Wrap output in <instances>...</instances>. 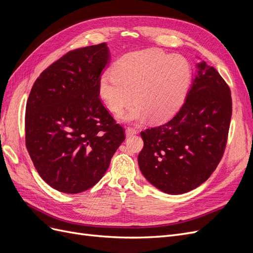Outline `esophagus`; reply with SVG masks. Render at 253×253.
<instances>
[{
	"label": "esophagus",
	"instance_id": "esophagus-1",
	"mask_svg": "<svg viewBox=\"0 0 253 253\" xmlns=\"http://www.w3.org/2000/svg\"><path fill=\"white\" fill-rule=\"evenodd\" d=\"M135 134H137V129H135L134 127H126V137H129V136H133V135H135Z\"/></svg>",
	"mask_w": 253,
	"mask_h": 253
}]
</instances>
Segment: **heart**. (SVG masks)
Instances as JSON below:
<instances>
[{
    "label": "heart",
    "instance_id": "obj_1",
    "mask_svg": "<svg viewBox=\"0 0 253 253\" xmlns=\"http://www.w3.org/2000/svg\"><path fill=\"white\" fill-rule=\"evenodd\" d=\"M191 67L181 56L159 50L134 51L121 57L114 72L102 75L99 91L108 108L119 113L137 101L122 118L141 121L151 116L162 121L177 111L187 96Z\"/></svg>",
    "mask_w": 253,
    "mask_h": 253
}]
</instances>
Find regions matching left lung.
<instances>
[{
  "mask_svg": "<svg viewBox=\"0 0 253 253\" xmlns=\"http://www.w3.org/2000/svg\"><path fill=\"white\" fill-rule=\"evenodd\" d=\"M196 67L177 114L140 133V171L168 194H182L201 186L216 169L226 148L232 115L230 88L214 67L204 61Z\"/></svg>",
  "mask_w": 253,
  "mask_h": 253,
  "instance_id": "obj_1",
  "label": "left lung"
}]
</instances>
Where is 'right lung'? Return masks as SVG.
I'll return each instance as SVG.
<instances>
[{
	"mask_svg": "<svg viewBox=\"0 0 253 253\" xmlns=\"http://www.w3.org/2000/svg\"><path fill=\"white\" fill-rule=\"evenodd\" d=\"M109 62L106 43L71 50L43 71L30 90L26 148L42 179L60 192L95 186L126 139L99 97Z\"/></svg>",
	"mask_w": 253,
	"mask_h": 253,
	"instance_id": "1",
	"label": "right lung"
}]
</instances>
